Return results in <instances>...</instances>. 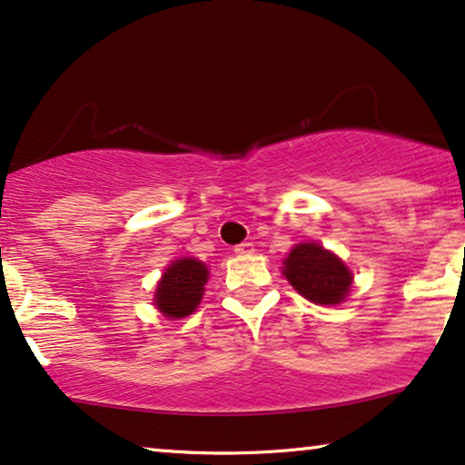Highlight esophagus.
Segmentation results:
<instances>
[{
	"mask_svg": "<svg viewBox=\"0 0 465 465\" xmlns=\"http://www.w3.org/2000/svg\"><path fill=\"white\" fill-rule=\"evenodd\" d=\"M235 254H252L254 252V244L252 242H242V244H238L233 248Z\"/></svg>",
	"mask_w": 465,
	"mask_h": 465,
	"instance_id": "obj_1",
	"label": "esophagus"
}]
</instances>
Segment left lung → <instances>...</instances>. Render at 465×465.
<instances>
[{
  "mask_svg": "<svg viewBox=\"0 0 465 465\" xmlns=\"http://www.w3.org/2000/svg\"><path fill=\"white\" fill-rule=\"evenodd\" d=\"M284 276L299 295L318 305L341 303L348 295L350 270L318 244H299L284 261Z\"/></svg>",
  "mask_w": 465,
  "mask_h": 465,
  "instance_id": "1",
  "label": "left lung"
}]
</instances>
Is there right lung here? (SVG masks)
Returning <instances> with one entry per match:
<instances>
[{
  "label": "right lung",
  "instance_id": "add662e5",
  "mask_svg": "<svg viewBox=\"0 0 465 465\" xmlns=\"http://www.w3.org/2000/svg\"><path fill=\"white\" fill-rule=\"evenodd\" d=\"M208 270L195 259H179L168 267L155 291V305L168 318L189 316L198 307Z\"/></svg>",
  "mask_w": 465,
  "mask_h": 465
}]
</instances>
